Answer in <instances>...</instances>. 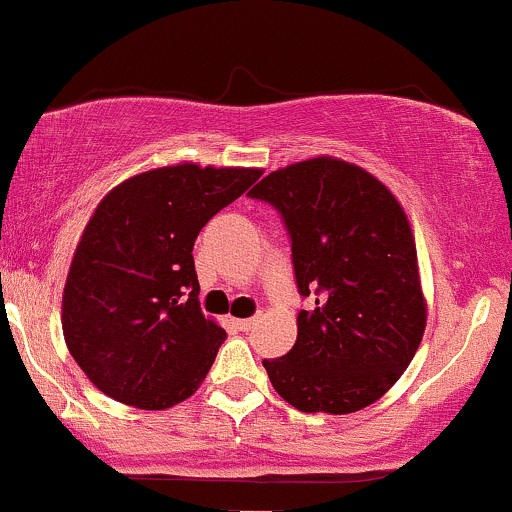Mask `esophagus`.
Returning <instances> with one entry per match:
<instances>
[{
    "mask_svg": "<svg viewBox=\"0 0 512 512\" xmlns=\"http://www.w3.org/2000/svg\"><path fill=\"white\" fill-rule=\"evenodd\" d=\"M255 322H257V317H243V320H236V325L240 332H250L252 327H255Z\"/></svg>",
    "mask_w": 512,
    "mask_h": 512,
    "instance_id": "esophagus-1",
    "label": "esophagus"
}]
</instances>
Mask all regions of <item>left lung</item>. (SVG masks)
Here are the masks:
<instances>
[{
    "mask_svg": "<svg viewBox=\"0 0 512 512\" xmlns=\"http://www.w3.org/2000/svg\"><path fill=\"white\" fill-rule=\"evenodd\" d=\"M248 195L281 214L298 291L313 296L293 349L262 361L274 390L305 414L368 407L402 378L426 330L402 204L368 170L332 156L274 170Z\"/></svg>",
    "mask_w": 512,
    "mask_h": 512,
    "instance_id": "8db88e82",
    "label": "left lung"
}]
</instances>
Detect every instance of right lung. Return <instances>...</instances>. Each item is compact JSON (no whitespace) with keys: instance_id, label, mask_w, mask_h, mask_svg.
I'll list each match as a JSON object with an SVG mask.
<instances>
[{"instance_id":"right-lung-1","label":"right lung","mask_w":512,"mask_h":512,"mask_svg":"<svg viewBox=\"0 0 512 512\" xmlns=\"http://www.w3.org/2000/svg\"><path fill=\"white\" fill-rule=\"evenodd\" d=\"M260 168L178 163L113 187L88 219L62 293L69 354L103 395L170 409L207 378L223 327L199 308L192 248Z\"/></svg>"}]
</instances>
